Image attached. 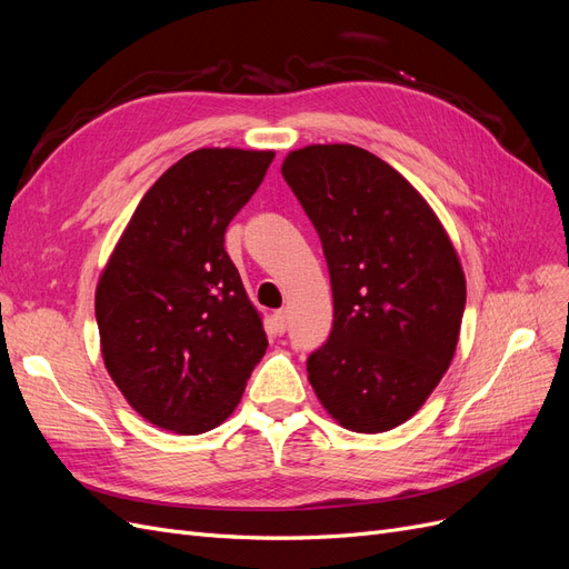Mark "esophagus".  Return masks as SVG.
Returning <instances> with one entry per match:
<instances>
[{"label": "esophagus", "instance_id": "34e87169", "mask_svg": "<svg viewBox=\"0 0 569 569\" xmlns=\"http://www.w3.org/2000/svg\"><path fill=\"white\" fill-rule=\"evenodd\" d=\"M272 320H274V327H278V332L282 335L287 330V311H284V308H280V311H274Z\"/></svg>", "mask_w": 569, "mask_h": 569}]
</instances>
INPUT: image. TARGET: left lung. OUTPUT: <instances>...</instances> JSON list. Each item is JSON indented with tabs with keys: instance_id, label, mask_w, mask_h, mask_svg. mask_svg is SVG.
Listing matches in <instances>:
<instances>
[{
	"instance_id": "8db88e82",
	"label": "left lung",
	"mask_w": 569,
	"mask_h": 569,
	"mask_svg": "<svg viewBox=\"0 0 569 569\" xmlns=\"http://www.w3.org/2000/svg\"><path fill=\"white\" fill-rule=\"evenodd\" d=\"M282 176L320 237L335 299L308 380L341 427L387 432L416 416L453 360L458 253L418 189L366 149L303 147Z\"/></svg>"
}]
</instances>
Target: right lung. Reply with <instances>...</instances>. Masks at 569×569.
Returning a JSON list of instances; mask_svg holds the SVG:
<instances>
[{
  "instance_id": "1",
  "label": "right lung",
  "mask_w": 569,
  "mask_h": 569,
  "mask_svg": "<svg viewBox=\"0 0 569 569\" xmlns=\"http://www.w3.org/2000/svg\"><path fill=\"white\" fill-rule=\"evenodd\" d=\"M272 159L230 147L187 153L142 197L99 278L111 380L144 420L176 435L226 422L268 349L226 230Z\"/></svg>"
}]
</instances>
